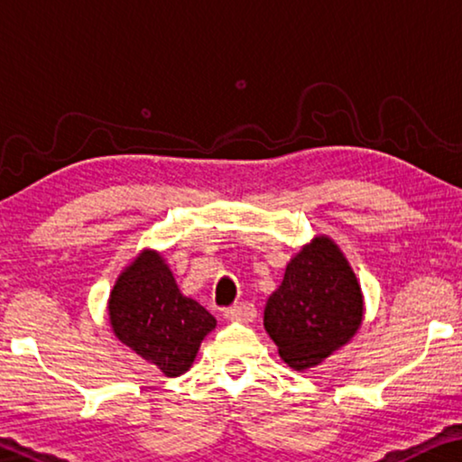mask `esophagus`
Here are the masks:
<instances>
[{"label":"esophagus","instance_id":"1","mask_svg":"<svg viewBox=\"0 0 462 462\" xmlns=\"http://www.w3.org/2000/svg\"><path fill=\"white\" fill-rule=\"evenodd\" d=\"M226 320L230 322H253L257 316V310L253 308L251 303H240V305H234V308H228L224 311Z\"/></svg>","mask_w":462,"mask_h":462}]
</instances>
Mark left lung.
I'll use <instances>...</instances> for the list:
<instances>
[{
  "label": "left lung",
  "instance_id": "left-lung-1",
  "mask_svg": "<svg viewBox=\"0 0 462 462\" xmlns=\"http://www.w3.org/2000/svg\"><path fill=\"white\" fill-rule=\"evenodd\" d=\"M364 320V295L347 257L318 234L291 257L268 297L263 327L281 358L295 370L314 368L352 341Z\"/></svg>",
  "mask_w": 462,
  "mask_h": 462
}]
</instances>
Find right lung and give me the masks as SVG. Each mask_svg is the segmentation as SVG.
<instances>
[{"instance_id": "add662e5", "label": "right lung", "mask_w": 462, "mask_h": 462, "mask_svg": "<svg viewBox=\"0 0 462 462\" xmlns=\"http://www.w3.org/2000/svg\"><path fill=\"white\" fill-rule=\"evenodd\" d=\"M108 322L123 346L165 376L184 374L217 324L203 305L181 293L154 249H142L115 281Z\"/></svg>"}]
</instances>
